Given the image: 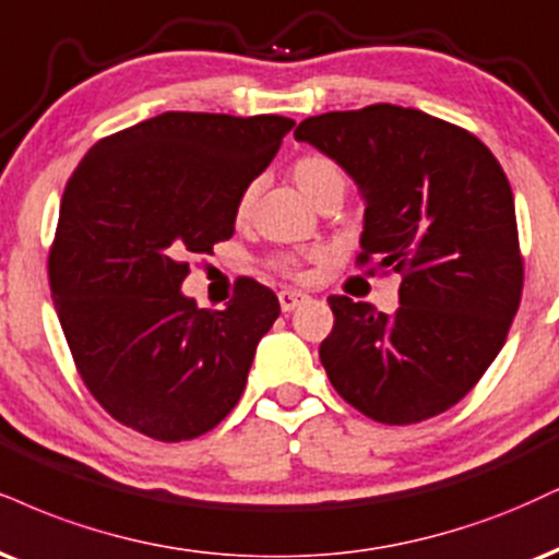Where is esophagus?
Here are the masks:
<instances>
[{
  "mask_svg": "<svg viewBox=\"0 0 559 559\" xmlns=\"http://www.w3.org/2000/svg\"><path fill=\"white\" fill-rule=\"evenodd\" d=\"M278 301H281V309H284V312H292V309H297L301 301H307V294H301V292H278Z\"/></svg>",
  "mask_w": 559,
  "mask_h": 559,
  "instance_id": "esophagus-1",
  "label": "esophagus"
}]
</instances>
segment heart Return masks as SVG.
I'll return each mask as SVG.
<instances>
[{
  "mask_svg": "<svg viewBox=\"0 0 559 559\" xmlns=\"http://www.w3.org/2000/svg\"><path fill=\"white\" fill-rule=\"evenodd\" d=\"M292 177L299 185V190L307 194L312 203H328V200H344V194L348 190V174L338 160L325 156V153H307V156H299L292 166ZM254 190L258 187L247 185L245 190L239 192L237 205H234V215L237 221H247L252 213V203H254ZM305 262L301 258H294V254H284L273 262L275 271L292 275V278H299L305 275Z\"/></svg>",
  "mask_w": 559,
  "mask_h": 559,
  "instance_id": "b5f03b06",
  "label": "heart"
}]
</instances>
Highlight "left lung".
I'll use <instances>...</instances> for the list:
<instances>
[{"instance_id":"left-lung-1","label":"left lung","mask_w":559,"mask_h":559,"mask_svg":"<svg viewBox=\"0 0 559 559\" xmlns=\"http://www.w3.org/2000/svg\"><path fill=\"white\" fill-rule=\"evenodd\" d=\"M294 138L338 160L365 194L356 265L401 273L393 314L328 297L320 361L333 388L380 425L448 412L506 344L523 254L500 160L476 134L419 109L372 104L309 117Z\"/></svg>"}]
</instances>
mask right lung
Instances as JSON below:
<instances>
[{
    "label": "right lung",
    "mask_w": 559,
    "mask_h": 559,
    "mask_svg": "<svg viewBox=\"0 0 559 559\" xmlns=\"http://www.w3.org/2000/svg\"><path fill=\"white\" fill-rule=\"evenodd\" d=\"M292 127L278 114L166 111L98 140L72 171L49 286L78 374L119 425L194 440L239 403L278 297L239 278L211 312L179 286L190 254L231 239L239 192Z\"/></svg>",
    "instance_id": "obj_1"
}]
</instances>
